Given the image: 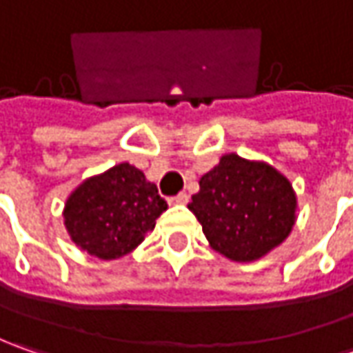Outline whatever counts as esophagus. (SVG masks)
I'll return each mask as SVG.
<instances>
[{"label": "esophagus", "instance_id": "1", "mask_svg": "<svg viewBox=\"0 0 353 353\" xmlns=\"http://www.w3.org/2000/svg\"><path fill=\"white\" fill-rule=\"evenodd\" d=\"M169 204H188V194H184V192H181V194H176V196H170L169 198Z\"/></svg>", "mask_w": 353, "mask_h": 353}]
</instances>
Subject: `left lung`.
Returning a JSON list of instances; mask_svg holds the SVG:
<instances>
[{
  "label": "left lung",
  "mask_w": 353,
  "mask_h": 353,
  "mask_svg": "<svg viewBox=\"0 0 353 353\" xmlns=\"http://www.w3.org/2000/svg\"><path fill=\"white\" fill-rule=\"evenodd\" d=\"M296 196L291 183L265 163L225 155L200 179L188 210L212 250L232 261H255L291 234Z\"/></svg>",
  "instance_id": "1"
}]
</instances>
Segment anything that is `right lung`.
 Returning a JSON list of instances; mask_svg holds the SVG:
<instances>
[{"instance_id":"obj_1","label":"right lung","mask_w":353,"mask_h":353,"mask_svg":"<svg viewBox=\"0 0 353 353\" xmlns=\"http://www.w3.org/2000/svg\"><path fill=\"white\" fill-rule=\"evenodd\" d=\"M167 210L155 184L129 163L80 184L64 206V225L76 245L100 259L128 255Z\"/></svg>"}]
</instances>
